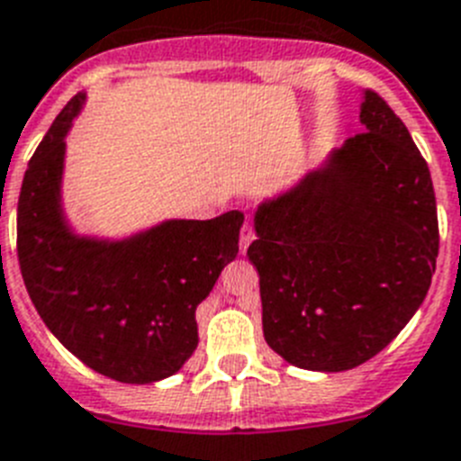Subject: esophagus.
Here are the masks:
<instances>
[{
    "instance_id": "1",
    "label": "esophagus",
    "mask_w": 461,
    "mask_h": 461,
    "mask_svg": "<svg viewBox=\"0 0 461 461\" xmlns=\"http://www.w3.org/2000/svg\"><path fill=\"white\" fill-rule=\"evenodd\" d=\"M253 239H255V230L246 222V225L241 227V236H239V246H241V253H246L248 246L253 243Z\"/></svg>"
}]
</instances>
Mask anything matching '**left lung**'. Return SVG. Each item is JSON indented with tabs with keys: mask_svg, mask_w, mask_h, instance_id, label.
<instances>
[{
	"mask_svg": "<svg viewBox=\"0 0 461 461\" xmlns=\"http://www.w3.org/2000/svg\"><path fill=\"white\" fill-rule=\"evenodd\" d=\"M364 131L255 211L264 339L308 371L355 369L408 325L438 258L429 167L374 90Z\"/></svg>",
	"mask_w": 461,
	"mask_h": 461,
	"instance_id": "1",
	"label": "left lung"
}]
</instances>
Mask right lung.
Listing matches in <instances>:
<instances>
[{"label":"right lung","mask_w":461,"mask_h":461,"mask_svg":"<svg viewBox=\"0 0 461 461\" xmlns=\"http://www.w3.org/2000/svg\"><path fill=\"white\" fill-rule=\"evenodd\" d=\"M83 104L78 92L59 111L25 171L20 271L48 330L86 366L131 385L158 383L197 348L194 313L239 253L243 213L164 220L125 239L76 234L62 206L64 139Z\"/></svg>","instance_id":"right-lung-1"}]
</instances>
